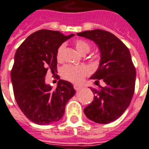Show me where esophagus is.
Segmentation results:
<instances>
[{
  "label": "esophagus",
  "mask_w": 149,
  "mask_h": 149,
  "mask_svg": "<svg viewBox=\"0 0 149 149\" xmlns=\"http://www.w3.org/2000/svg\"><path fill=\"white\" fill-rule=\"evenodd\" d=\"M74 89L75 90H79V89H81V86L79 85V84H74Z\"/></svg>",
  "instance_id": "esophagus-1"
}]
</instances>
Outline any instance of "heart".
<instances>
[{"mask_svg":"<svg viewBox=\"0 0 149 149\" xmlns=\"http://www.w3.org/2000/svg\"><path fill=\"white\" fill-rule=\"evenodd\" d=\"M74 46L81 54H86L89 52L90 45L87 41L78 39L74 41ZM64 49V45H61L58 47L56 50V58L58 62H62L63 60V51ZM90 72L89 68L86 65H72L67 64L61 68L60 74L63 78L66 80H68L73 82H79L87 76Z\"/></svg>","mask_w":149,"mask_h":149,"instance_id":"obj_1","label":"heart"}]
</instances>
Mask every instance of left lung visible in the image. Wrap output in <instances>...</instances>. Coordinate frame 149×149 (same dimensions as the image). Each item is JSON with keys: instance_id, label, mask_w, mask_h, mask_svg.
I'll return each mask as SVG.
<instances>
[{"instance_id": "1", "label": "left lung", "mask_w": 149, "mask_h": 149, "mask_svg": "<svg viewBox=\"0 0 149 149\" xmlns=\"http://www.w3.org/2000/svg\"><path fill=\"white\" fill-rule=\"evenodd\" d=\"M98 45L101 59L99 68L90 79L99 86L102 79L105 86L91 88L93 100L84 109L88 118L97 123H109L123 114L129 107L135 89L136 69L128 48L113 33L93 30L77 33Z\"/></svg>"}]
</instances>
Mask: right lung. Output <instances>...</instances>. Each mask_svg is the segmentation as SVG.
I'll return each mask as SVG.
<instances>
[{
    "instance_id": "obj_1",
    "label": "right lung",
    "mask_w": 149,
    "mask_h": 149,
    "mask_svg": "<svg viewBox=\"0 0 149 149\" xmlns=\"http://www.w3.org/2000/svg\"><path fill=\"white\" fill-rule=\"evenodd\" d=\"M74 34L40 30L23 41L16 50L11 71L12 86L18 106L31 122L48 125L62 118L68 100L75 93L73 85L60 79L52 89L45 83L47 71H57L58 47Z\"/></svg>"
}]
</instances>
